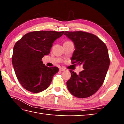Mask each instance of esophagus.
<instances>
[{
  "mask_svg": "<svg viewBox=\"0 0 124 124\" xmlns=\"http://www.w3.org/2000/svg\"><path fill=\"white\" fill-rule=\"evenodd\" d=\"M59 70H60V71H64V70H66V69H65L64 68H63V67H61V68H60L59 69Z\"/></svg>",
  "mask_w": 124,
  "mask_h": 124,
  "instance_id": "esophagus-1",
  "label": "esophagus"
}]
</instances>
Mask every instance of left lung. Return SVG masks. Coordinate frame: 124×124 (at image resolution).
<instances>
[{
    "label": "left lung",
    "mask_w": 124,
    "mask_h": 124,
    "mask_svg": "<svg viewBox=\"0 0 124 124\" xmlns=\"http://www.w3.org/2000/svg\"><path fill=\"white\" fill-rule=\"evenodd\" d=\"M64 33L74 44L72 64H82L84 68L79 74L70 70L71 77L67 81V87L75 97H89L104 82L110 64L107 47L99 38L91 33L82 31Z\"/></svg>",
    "instance_id": "8db88e82"
}]
</instances>
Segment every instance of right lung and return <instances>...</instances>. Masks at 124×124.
Masks as SVG:
<instances>
[{"label":"right lung","instance_id":"1","mask_svg":"<svg viewBox=\"0 0 124 124\" xmlns=\"http://www.w3.org/2000/svg\"><path fill=\"white\" fill-rule=\"evenodd\" d=\"M63 33L34 31L27 33L16 42L13 49L12 65L17 78L25 89L38 93L49 86L58 68L46 66L41 60L50 54L52 44Z\"/></svg>","mask_w":124,"mask_h":124}]
</instances>
